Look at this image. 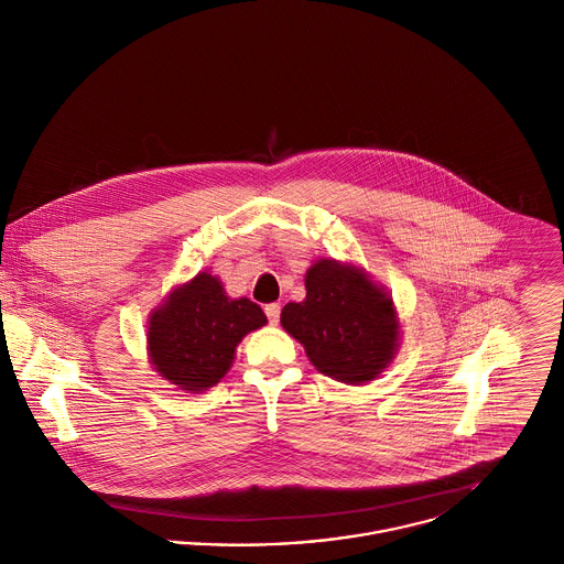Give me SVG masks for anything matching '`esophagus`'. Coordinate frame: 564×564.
I'll return each instance as SVG.
<instances>
[{
  "mask_svg": "<svg viewBox=\"0 0 564 564\" xmlns=\"http://www.w3.org/2000/svg\"><path fill=\"white\" fill-rule=\"evenodd\" d=\"M264 313L269 317V322L275 326L280 322V304H267L264 306Z\"/></svg>",
  "mask_w": 564,
  "mask_h": 564,
  "instance_id": "34e87169",
  "label": "esophagus"
}]
</instances>
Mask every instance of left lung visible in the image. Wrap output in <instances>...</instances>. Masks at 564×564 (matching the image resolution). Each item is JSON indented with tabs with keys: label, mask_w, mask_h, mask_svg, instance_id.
<instances>
[{
	"label": "left lung",
	"mask_w": 564,
	"mask_h": 564,
	"mask_svg": "<svg viewBox=\"0 0 564 564\" xmlns=\"http://www.w3.org/2000/svg\"><path fill=\"white\" fill-rule=\"evenodd\" d=\"M306 297L282 308V328L326 377L364 386L401 346V322L388 289L352 262L319 258L304 275Z\"/></svg>",
	"instance_id": "left-lung-1"
}]
</instances>
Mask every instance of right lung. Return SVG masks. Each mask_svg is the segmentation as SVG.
<instances>
[{
    "label": "right lung",
    "instance_id": "right-lung-1",
    "mask_svg": "<svg viewBox=\"0 0 564 564\" xmlns=\"http://www.w3.org/2000/svg\"><path fill=\"white\" fill-rule=\"evenodd\" d=\"M264 324L256 302L229 297L220 278L200 271L150 313L148 359L176 390L198 394L229 372L242 337Z\"/></svg>",
    "mask_w": 564,
    "mask_h": 564
}]
</instances>
